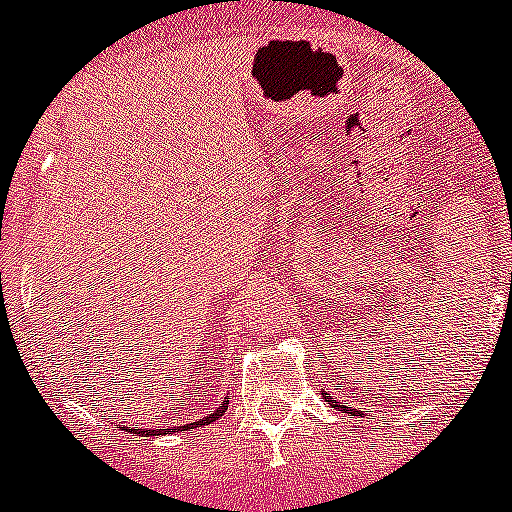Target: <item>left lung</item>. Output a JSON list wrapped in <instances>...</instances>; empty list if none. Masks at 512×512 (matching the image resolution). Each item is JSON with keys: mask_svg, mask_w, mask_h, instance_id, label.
Listing matches in <instances>:
<instances>
[{"mask_svg": "<svg viewBox=\"0 0 512 512\" xmlns=\"http://www.w3.org/2000/svg\"><path fill=\"white\" fill-rule=\"evenodd\" d=\"M325 398H330L332 401L330 393H325ZM332 406H337V409H342V411H348V414H355V409H350V406H340V401H332Z\"/></svg>", "mask_w": 512, "mask_h": 512, "instance_id": "left-lung-1", "label": "left lung"}]
</instances>
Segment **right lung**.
I'll return each mask as SVG.
<instances>
[{
  "mask_svg": "<svg viewBox=\"0 0 512 512\" xmlns=\"http://www.w3.org/2000/svg\"><path fill=\"white\" fill-rule=\"evenodd\" d=\"M225 409H228V403H220L218 409H215V414H210V416H205V419H198V421H192V424H187V426H180V431H187V429H192V426H195V429H198V426H205V424H210V421H215V419H220V416L225 414ZM131 434H149V437H157L159 431H164V429H159V431H142V429H129Z\"/></svg>",
  "mask_w": 512,
  "mask_h": 512,
  "instance_id": "1",
  "label": "right lung"
}]
</instances>
